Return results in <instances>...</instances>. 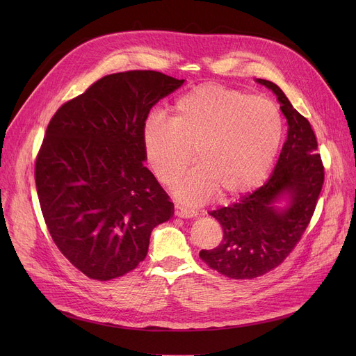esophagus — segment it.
<instances>
[{"label": "esophagus", "instance_id": "1", "mask_svg": "<svg viewBox=\"0 0 356 356\" xmlns=\"http://www.w3.org/2000/svg\"><path fill=\"white\" fill-rule=\"evenodd\" d=\"M173 212H175L176 216H180V218H192V216H195V212H193V211L181 208V207H179V204H175Z\"/></svg>", "mask_w": 356, "mask_h": 356}]
</instances>
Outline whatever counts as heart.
I'll return each mask as SVG.
<instances>
[{"instance_id": "1", "label": "heart", "mask_w": 356, "mask_h": 356, "mask_svg": "<svg viewBox=\"0 0 356 356\" xmlns=\"http://www.w3.org/2000/svg\"><path fill=\"white\" fill-rule=\"evenodd\" d=\"M283 136L270 101L220 85L183 93L170 120L152 115L143 125L145 159L156 177L173 184L195 159L200 164L175 186L184 203L200 204L216 192L229 199L252 191L268 173Z\"/></svg>"}]
</instances>
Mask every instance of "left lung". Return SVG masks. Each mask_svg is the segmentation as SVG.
Wrapping results in <instances>:
<instances>
[{
	"label": "left lung",
	"instance_id": "1",
	"mask_svg": "<svg viewBox=\"0 0 356 356\" xmlns=\"http://www.w3.org/2000/svg\"><path fill=\"white\" fill-rule=\"evenodd\" d=\"M257 82L277 95L289 124L287 140L267 183L229 207L211 212L220 223L223 236L216 248L199 252L209 268L234 280L261 277L283 263L309 227L325 181L310 122L275 83ZM284 194L289 195L291 203L280 211L275 202Z\"/></svg>",
	"mask_w": 356,
	"mask_h": 356
}]
</instances>
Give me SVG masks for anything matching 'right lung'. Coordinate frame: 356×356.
I'll list each match as a JSON object with an SVG mask.
<instances>
[{
  "label": "right lung",
  "instance_id": "obj_1",
  "mask_svg": "<svg viewBox=\"0 0 356 356\" xmlns=\"http://www.w3.org/2000/svg\"><path fill=\"white\" fill-rule=\"evenodd\" d=\"M183 79L156 70L106 74L51 117L34 179L56 247L81 273L108 282L144 261L173 203L144 167L143 125Z\"/></svg>",
  "mask_w": 356,
  "mask_h": 356
}]
</instances>
